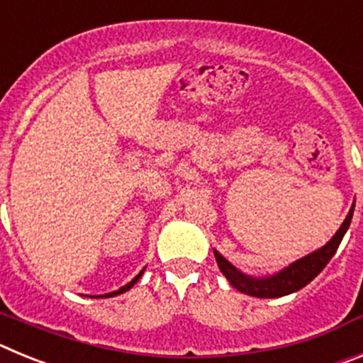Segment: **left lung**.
<instances>
[{"mask_svg": "<svg viewBox=\"0 0 363 363\" xmlns=\"http://www.w3.org/2000/svg\"><path fill=\"white\" fill-rule=\"evenodd\" d=\"M352 211H354V205H352V209L349 211L344 223H342L340 229L336 230L335 236H333L322 249L311 252V255L303 256V258L296 259V262L291 264L289 267L281 269L280 272L272 274V277L255 278L249 277V274H243V272L238 271L230 262H227L220 252L214 251L218 267H220V271L223 272V277L229 280V284L233 285L234 289H238L240 293L243 294H249V296L280 298L285 296V294L296 293V291H300L301 287H306L309 281H313L314 278L318 277L320 272L323 271V267L329 264V259L335 256L340 242H342L344 234L347 233L349 225H351Z\"/></svg>", "mask_w": 363, "mask_h": 363, "instance_id": "left-lung-1", "label": "left lung"}]
</instances>
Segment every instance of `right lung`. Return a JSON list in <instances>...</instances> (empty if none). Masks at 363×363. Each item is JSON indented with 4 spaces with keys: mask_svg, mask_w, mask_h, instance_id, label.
Segmentation results:
<instances>
[{
    "mask_svg": "<svg viewBox=\"0 0 363 363\" xmlns=\"http://www.w3.org/2000/svg\"><path fill=\"white\" fill-rule=\"evenodd\" d=\"M143 271H145V269H143ZM143 271L142 272H140V274H138V277H134L133 278V280H130L129 281V284H127V285H123V287H121V289H118V291H114V293H108V294H99V296H101V298H108V296H116V294H121V293H125V291H129L130 289V287H133V285L134 284H136V281L138 280H140V278H142V274H143ZM99 296H96V298H99Z\"/></svg>",
    "mask_w": 363,
    "mask_h": 363,
    "instance_id": "add662e5",
    "label": "right lung"
}]
</instances>
